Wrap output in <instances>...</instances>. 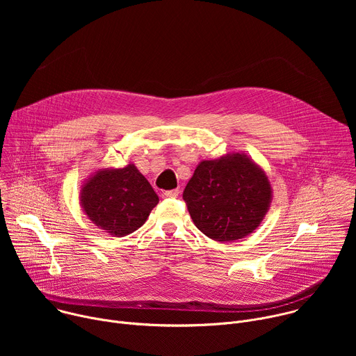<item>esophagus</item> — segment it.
<instances>
[{
  "label": "esophagus",
  "instance_id": "esophagus-1",
  "mask_svg": "<svg viewBox=\"0 0 356 356\" xmlns=\"http://www.w3.org/2000/svg\"><path fill=\"white\" fill-rule=\"evenodd\" d=\"M179 190L177 188H175V190H169V191H163L162 193V197L163 198H177L179 197Z\"/></svg>",
  "mask_w": 356,
  "mask_h": 356
}]
</instances>
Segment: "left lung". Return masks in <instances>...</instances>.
Segmentation results:
<instances>
[{
	"mask_svg": "<svg viewBox=\"0 0 356 356\" xmlns=\"http://www.w3.org/2000/svg\"><path fill=\"white\" fill-rule=\"evenodd\" d=\"M272 197L265 170L241 152L201 161L183 193L194 225L218 242L250 235L268 214Z\"/></svg>",
	"mask_w": 356,
	"mask_h": 356,
	"instance_id": "1",
	"label": "left lung"
}]
</instances>
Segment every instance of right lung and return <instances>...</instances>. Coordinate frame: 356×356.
Returning <instances> with one entry per match:
<instances>
[{
    "label": "right lung",
    "mask_w": 356,
    "mask_h": 356,
    "mask_svg": "<svg viewBox=\"0 0 356 356\" xmlns=\"http://www.w3.org/2000/svg\"><path fill=\"white\" fill-rule=\"evenodd\" d=\"M79 197L87 218L113 236H125L140 228L159 202L134 163L122 169H98L84 180Z\"/></svg>",
    "instance_id": "obj_1"
}]
</instances>
